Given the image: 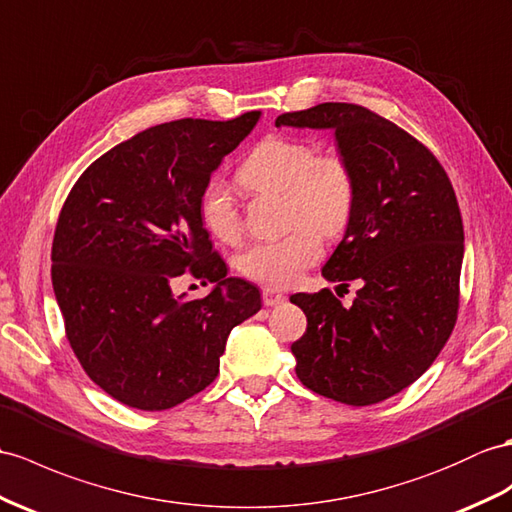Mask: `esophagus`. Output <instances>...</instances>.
I'll list each match as a JSON object with an SVG mask.
<instances>
[{"label": "esophagus", "instance_id": "1", "mask_svg": "<svg viewBox=\"0 0 512 512\" xmlns=\"http://www.w3.org/2000/svg\"><path fill=\"white\" fill-rule=\"evenodd\" d=\"M284 295L282 293H276L273 289H265L263 291V304L265 306H280L284 302Z\"/></svg>", "mask_w": 512, "mask_h": 512}]
</instances>
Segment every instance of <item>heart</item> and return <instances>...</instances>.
Listing matches in <instances>:
<instances>
[{"label":"heart","instance_id":"obj_1","mask_svg":"<svg viewBox=\"0 0 512 512\" xmlns=\"http://www.w3.org/2000/svg\"><path fill=\"white\" fill-rule=\"evenodd\" d=\"M236 180L254 195H282L286 217L302 223L282 239L249 245L236 260L245 278L271 289H286L321 258V234H341L352 219L358 182L352 162L339 152L289 134L258 141L236 169ZM199 215L219 241L234 243L241 234V210L230 189L210 180L199 195Z\"/></svg>","mask_w":512,"mask_h":512}]
</instances>
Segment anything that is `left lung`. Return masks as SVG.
<instances>
[{"mask_svg":"<svg viewBox=\"0 0 512 512\" xmlns=\"http://www.w3.org/2000/svg\"><path fill=\"white\" fill-rule=\"evenodd\" d=\"M276 126L332 128L358 182L321 273L360 289L350 308L330 289L291 295L308 319L291 345L295 373L334 402L378 404L413 384L456 326L465 232L452 182L426 145L365 106L326 102L284 112Z\"/></svg>","mask_w":512,"mask_h":512,"instance_id":"left-lung-1","label":"left lung"}]
</instances>
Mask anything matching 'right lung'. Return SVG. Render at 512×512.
<instances>
[{"instance_id":"right-lung-1","label":"right lung","mask_w":512,"mask_h":512,"mask_svg":"<svg viewBox=\"0 0 512 512\" xmlns=\"http://www.w3.org/2000/svg\"><path fill=\"white\" fill-rule=\"evenodd\" d=\"M260 110L178 119L99 156L58 215L52 284L73 354L99 389L139 410H167L217 378L234 326L260 310L254 284L228 278L199 195ZM184 272L217 281L202 300L172 295Z\"/></svg>"}]
</instances>
